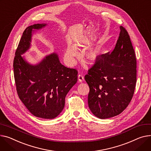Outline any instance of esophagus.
Wrapping results in <instances>:
<instances>
[{"label": "esophagus", "mask_w": 151, "mask_h": 151, "mask_svg": "<svg viewBox=\"0 0 151 151\" xmlns=\"http://www.w3.org/2000/svg\"><path fill=\"white\" fill-rule=\"evenodd\" d=\"M78 81L79 82L81 83V82H83L84 81V76L83 75H81V74L78 75Z\"/></svg>", "instance_id": "1"}]
</instances>
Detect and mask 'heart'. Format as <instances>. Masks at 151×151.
<instances>
[{
	"instance_id": "1",
	"label": "heart",
	"mask_w": 151,
	"mask_h": 151,
	"mask_svg": "<svg viewBox=\"0 0 151 151\" xmlns=\"http://www.w3.org/2000/svg\"><path fill=\"white\" fill-rule=\"evenodd\" d=\"M99 50L93 49L87 53V58L90 61H95L99 55ZM77 55V49L74 45L68 46L65 52V58L68 62L73 63L74 61V58Z\"/></svg>"
}]
</instances>
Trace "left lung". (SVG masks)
Segmentation results:
<instances>
[{
    "mask_svg": "<svg viewBox=\"0 0 151 151\" xmlns=\"http://www.w3.org/2000/svg\"><path fill=\"white\" fill-rule=\"evenodd\" d=\"M113 51L98 56L85 80L90 91L88 104L101 119L121 114L133 97L137 82V60L130 36L123 27Z\"/></svg>",
    "mask_w": 151,
    "mask_h": 151,
    "instance_id": "left-lung-1",
    "label": "left lung"
}]
</instances>
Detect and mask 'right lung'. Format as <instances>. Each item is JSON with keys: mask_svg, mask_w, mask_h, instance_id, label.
<instances>
[{"mask_svg": "<svg viewBox=\"0 0 151 151\" xmlns=\"http://www.w3.org/2000/svg\"><path fill=\"white\" fill-rule=\"evenodd\" d=\"M46 24L28 27L16 50L13 61L14 76L19 98L32 114L53 119L62 112L67 93L77 82L78 71L65 67L53 53L32 65L22 57L30 47L32 33Z\"/></svg>", "mask_w": 151, "mask_h": 151, "instance_id": "1", "label": "right lung"}]
</instances>
